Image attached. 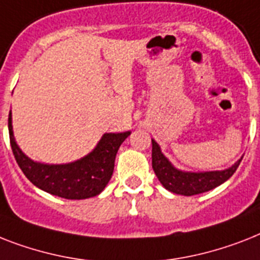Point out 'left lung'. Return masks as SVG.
I'll return each instance as SVG.
<instances>
[{
    "label": "left lung",
    "mask_w": 260,
    "mask_h": 260,
    "mask_svg": "<svg viewBox=\"0 0 260 260\" xmlns=\"http://www.w3.org/2000/svg\"><path fill=\"white\" fill-rule=\"evenodd\" d=\"M243 157L235 164L221 171H204V172H188L178 170L163 155L160 145L152 139V168L163 187L178 195L192 196L211 191L215 187L229 180L239 167Z\"/></svg>",
    "instance_id": "8db88e82"
}]
</instances>
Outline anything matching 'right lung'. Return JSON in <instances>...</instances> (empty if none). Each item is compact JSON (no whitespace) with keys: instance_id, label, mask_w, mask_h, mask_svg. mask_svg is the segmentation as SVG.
Masks as SVG:
<instances>
[{"instance_id":"right-lung-1","label":"right lung","mask_w":260,"mask_h":260,"mask_svg":"<svg viewBox=\"0 0 260 260\" xmlns=\"http://www.w3.org/2000/svg\"><path fill=\"white\" fill-rule=\"evenodd\" d=\"M129 135V131L104 134L93 151L72 163H39L27 157L17 144L9 113L10 145L21 171L36 187L64 199H88L104 191L113 174L116 153Z\"/></svg>"}]
</instances>
